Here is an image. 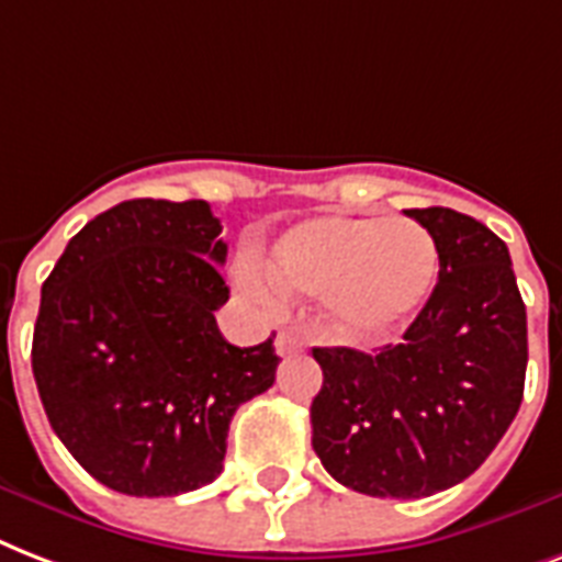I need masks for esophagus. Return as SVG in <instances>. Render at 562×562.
Here are the masks:
<instances>
[{"label": "esophagus", "mask_w": 562, "mask_h": 562, "mask_svg": "<svg viewBox=\"0 0 562 562\" xmlns=\"http://www.w3.org/2000/svg\"><path fill=\"white\" fill-rule=\"evenodd\" d=\"M276 351L281 355V358H286V355H295V351H302V340H299V334H293V330H278Z\"/></svg>", "instance_id": "1"}]
</instances>
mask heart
<instances>
[{
	"mask_svg": "<svg viewBox=\"0 0 562 562\" xmlns=\"http://www.w3.org/2000/svg\"><path fill=\"white\" fill-rule=\"evenodd\" d=\"M267 276L281 293L325 295L342 334L378 340L425 307L437 286L439 249L416 220L328 213L278 234ZM237 281L246 293L272 299V285L251 263H240Z\"/></svg>",
	"mask_w": 562,
	"mask_h": 562,
	"instance_id": "b5f03b06",
	"label": "heart"
}]
</instances>
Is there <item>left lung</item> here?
Segmentation results:
<instances>
[{
	"label": "left lung",
	"mask_w": 562,
	"mask_h": 562,
	"mask_svg": "<svg viewBox=\"0 0 562 562\" xmlns=\"http://www.w3.org/2000/svg\"><path fill=\"white\" fill-rule=\"evenodd\" d=\"M407 216L437 240L439 281L404 340L375 355L313 349V451L334 481L378 498L467 481L516 419L528 369V313L502 237L451 207Z\"/></svg>",
	"instance_id": "8db88e82"
}]
</instances>
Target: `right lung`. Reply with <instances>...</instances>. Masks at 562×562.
Instances as JSON below:
<instances>
[{"label":"right lung","mask_w":562,"mask_h":562,"mask_svg":"<svg viewBox=\"0 0 562 562\" xmlns=\"http://www.w3.org/2000/svg\"><path fill=\"white\" fill-rule=\"evenodd\" d=\"M202 199H132L99 213L46 278L32 369L69 454L125 495H178L222 472L228 425L276 384L272 337L216 328L228 246Z\"/></svg>","instance_id":"add662e5"}]
</instances>
